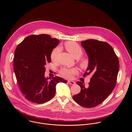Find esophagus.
Returning <instances> with one entry per match:
<instances>
[{
  "label": "esophagus",
  "mask_w": 132,
  "mask_h": 132,
  "mask_svg": "<svg viewBox=\"0 0 132 132\" xmlns=\"http://www.w3.org/2000/svg\"><path fill=\"white\" fill-rule=\"evenodd\" d=\"M68 82L69 83V84H70V85H75V82H74V81H70V80H69L68 81Z\"/></svg>",
  "instance_id": "esophagus-1"
}]
</instances>
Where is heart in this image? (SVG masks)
Here are the masks:
<instances>
[{
	"instance_id": "heart-1",
	"label": "heart",
	"mask_w": 132,
	"mask_h": 132,
	"mask_svg": "<svg viewBox=\"0 0 132 132\" xmlns=\"http://www.w3.org/2000/svg\"><path fill=\"white\" fill-rule=\"evenodd\" d=\"M65 48L69 53L76 59L81 56L82 54V50L81 46L77 43L73 42H68L65 43ZM61 51L60 47L54 48L51 54V59L53 61H55ZM80 65L82 69H86L89 65V60L87 58H83L80 61ZM77 73L75 69H69L64 68L61 70L60 73L63 77L67 78H71L73 75Z\"/></svg>"
}]
</instances>
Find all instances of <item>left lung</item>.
I'll list each match as a JSON object with an SVG mask.
<instances>
[{
    "label": "left lung",
    "instance_id": "obj_1",
    "mask_svg": "<svg viewBox=\"0 0 132 132\" xmlns=\"http://www.w3.org/2000/svg\"><path fill=\"white\" fill-rule=\"evenodd\" d=\"M89 60V65L84 76L92 75L87 87L79 81L81 92L73 96L80 105L91 108L105 101L115 88L119 62L112 46L106 42L96 39L81 42Z\"/></svg>",
    "mask_w": 132,
    "mask_h": 132
}]
</instances>
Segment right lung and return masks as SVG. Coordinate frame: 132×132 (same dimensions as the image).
<instances>
[{
    "mask_svg": "<svg viewBox=\"0 0 132 132\" xmlns=\"http://www.w3.org/2000/svg\"><path fill=\"white\" fill-rule=\"evenodd\" d=\"M59 43L58 39L48 35H33L26 37L16 48L14 71L22 93L31 102H47L54 96L58 82H67L59 77L48 79L44 76V66L51 62V52Z\"/></svg>",
    "mask_w": 132,
    "mask_h": 132,
    "instance_id": "add662e5",
    "label": "right lung"
}]
</instances>
